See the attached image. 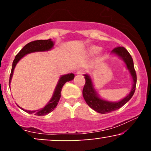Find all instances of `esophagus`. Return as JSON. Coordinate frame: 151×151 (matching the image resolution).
Instances as JSON below:
<instances>
[{"instance_id": "1", "label": "esophagus", "mask_w": 151, "mask_h": 151, "mask_svg": "<svg viewBox=\"0 0 151 151\" xmlns=\"http://www.w3.org/2000/svg\"><path fill=\"white\" fill-rule=\"evenodd\" d=\"M84 71L83 70H81V69H80V70H78L77 71V74H84Z\"/></svg>"}]
</instances>
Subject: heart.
Masks as SVG:
<instances>
[{
  "label": "heart",
  "instance_id": "obj_1",
  "mask_svg": "<svg viewBox=\"0 0 151 151\" xmlns=\"http://www.w3.org/2000/svg\"><path fill=\"white\" fill-rule=\"evenodd\" d=\"M98 50H99L98 47L93 46V47H92L91 48V52H95L97 51Z\"/></svg>",
  "mask_w": 151,
  "mask_h": 151
}]
</instances>
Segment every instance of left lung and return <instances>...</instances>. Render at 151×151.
Returning <instances> with one entry per match:
<instances>
[{"label":"left lung","mask_w":151,"mask_h":151,"mask_svg":"<svg viewBox=\"0 0 151 151\" xmlns=\"http://www.w3.org/2000/svg\"><path fill=\"white\" fill-rule=\"evenodd\" d=\"M112 52L120 57L125 62L127 69L129 70L131 77L133 78V88L129 94L126 97L124 98V99L121 100L120 101H107L99 97L97 93H96L93 86L91 77L89 75H87V74H85L84 75L85 84H84L82 91L83 96H84V100H85L86 104H87L90 108H91L100 114L110 113V112L120 109L121 107H122L123 106L131 99V97L133 96V93L135 92V90H136L137 77L136 70L134 69V65H133V59L131 58V55L127 51V50L124 48V47H115L112 50Z\"/></svg>","instance_id":"8db88e82"}]
</instances>
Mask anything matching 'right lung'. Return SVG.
<instances>
[{"label":"right lung","instance_id":"obj_1","mask_svg":"<svg viewBox=\"0 0 151 151\" xmlns=\"http://www.w3.org/2000/svg\"><path fill=\"white\" fill-rule=\"evenodd\" d=\"M54 45L53 42L51 40H35L32 42H30L27 43L25 46H24V47L20 50L19 52L17 54L16 56L13 60V65H12V70H11V73L10 75V79H9V84L10 83V80H11V78L13 77V70H14L15 65L18 63L19 60L21 59L22 57L25 56L27 54L34 52H41V51H47V50H49ZM74 74L71 73L66 74V75H63L60 77V80L58 81V84L57 85L56 88H55V91L54 92V94L52 97L51 100L48 102V104L45 105V106L43 107L42 109H40L37 111H27L25 110L22 108H20L22 110H24L25 112L28 114H35V115L37 116H45L47 114L50 113L51 111L55 109V107L58 105L59 100H60V96H61V91L62 86H64V84H65L67 81H70L74 79Z\"/></svg>","mask_w":151,"mask_h":151}]
</instances>
